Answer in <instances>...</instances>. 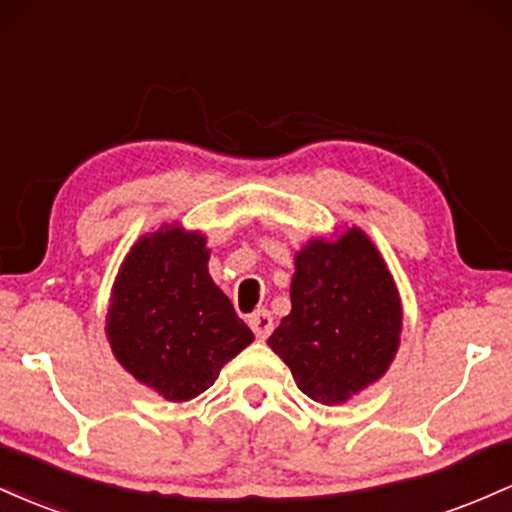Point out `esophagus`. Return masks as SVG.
I'll use <instances>...</instances> for the list:
<instances>
[{
  "label": "esophagus",
  "instance_id": "obj_1",
  "mask_svg": "<svg viewBox=\"0 0 512 512\" xmlns=\"http://www.w3.org/2000/svg\"><path fill=\"white\" fill-rule=\"evenodd\" d=\"M249 326H251V331L256 333V338H268L271 336V331H273V317H271V312H268V309H258V312H254L249 317Z\"/></svg>",
  "mask_w": 512,
  "mask_h": 512
}]
</instances>
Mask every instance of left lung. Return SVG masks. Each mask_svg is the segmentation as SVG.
I'll use <instances>...</instances> for the list:
<instances>
[{
	"label": "left lung",
	"mask_w": 512,
	"mask_h": 512,
	"mask_svg": "<svg viewBox=\"0 0 512 512\" xmlns=\"http://www.w3.org/2000/svg\"><path fill=\"white\" fill-rule=\"evenodd\" d=\"M292 312L268 343L309 399L333 406L387 372L401 304L380 251L360 229L314 239L297 254Z\"/></svg>",
	"instance_id": "8db88e82"
}]
</instances>
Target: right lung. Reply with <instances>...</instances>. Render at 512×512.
Instances as JSON below:
<instances>
[{
    "mask_svg": "<svg viewBox=\"0 0 512 512\" xmlns=\"http://www.w3.org/2000/svg\"><path fill=\"white\" fill-rule=\"evenodd\" d=\"M198 232L164 227L130 249L113 285L106 333L118 363L169 401H188L254 341L208 273Z\"/></svg>",
    "mask_w": 512,
    "mask_h": 512,
    "instance_id": "right-lung-1",
    "label": "right lung"
}]
</instances>
